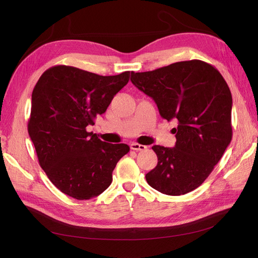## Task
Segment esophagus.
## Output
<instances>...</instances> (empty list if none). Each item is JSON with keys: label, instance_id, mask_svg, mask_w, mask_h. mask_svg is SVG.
Listing matches in <instances>:
<instances>
[{"label": "esophagus", "instance_id": "obj_1", "mask_svg": "<svg viewBox=\"0 0 258 258\" xmlns=\"http://www.w3.org/2000/svg\"><path fill=\"white\" fill-rule=\"evenodd\" d=\"M130 148H131V150H134V151L140 152V151H145L146 150V146L142 145V144H139V143H132L130 145Z\"/></svg>", "mask_w": 258, "mask_h": 258}]
</instances>
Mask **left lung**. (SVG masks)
<instances>
[{"instance_id": "8db88e82", "label": "left lung", "mask_w": 258, "mask_h": 258, "mask_svg": "<svg viewBox=\"0 0 258 258\" xmlns=\"http://www.w3.org/2000/svg\"><path fill=\"white\" fill-rule=\"evenodd\" d=\"M131 82L154 99L163 118L177 121L175 146L152 147L158 163L145 175L148 185L170 196L196 189L231 141L232 98L227 83L212 64L197 59L131 72Z\"/></svg>"}]
</instances>
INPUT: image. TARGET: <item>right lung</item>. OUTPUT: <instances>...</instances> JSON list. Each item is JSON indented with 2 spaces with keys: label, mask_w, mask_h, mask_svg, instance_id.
Wrapping results in <instances>:
<instances>
[{
  "label": "right lung",
  "mask_w": 258,
  "mask_h": 258,
  "mask_svg": "<svg viewBox=\"0 0 258 258\" xmlns=\"http://www.w3.org/2000/svg\"><path fill=\"white\" fill-rule=\"evenodd\" d=\"M129 77V71L102 76L54 66L37 81L28 132L40 166L68 196L88 200L102 194L112 183L117 162L130 151L127 144L106 143L87 131Z\"/></svg>",
  "instance_id": "1"
}]
</instances>
